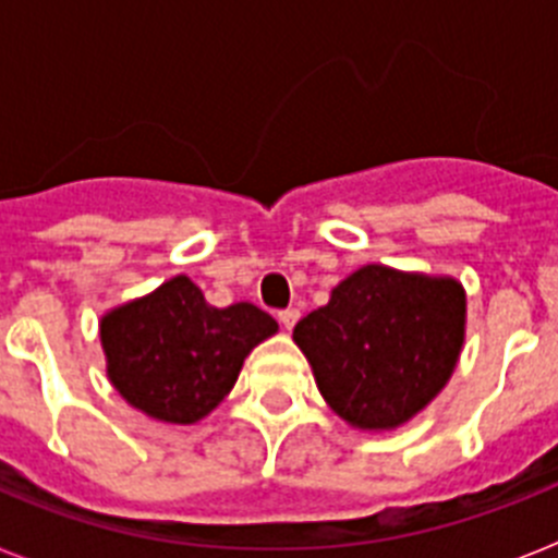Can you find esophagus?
Masks as SVG:
<instances>
[{
	"instance_id": "34e87169",
	"label": "esophagus",
	"mask_w": 558,
	"mask_h": 558,
	"mask_svg": "<svg viewBox=\"0 0 558 558\" xmlns=\"http://www.w3.org/2000/svg\"><path fill=\"white\" fill-rule=\"evenodd\" d=\"M299 318H302V313H299V310H295V307L279 310V324H282L284 329H293V327H295V322H299Z\"/></svg>"
}]
</instances>
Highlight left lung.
<instances>
[{
    "label": "left lung",
    "instance_id": "1",
    "mask_svg": "<svg viewBox=\"0 0 558 558\" xmlns=\"http://www.w3.org/2000/svg\"><path fill=\"white\" fill-rule=\"evenodd\" d=\"M466 299L456 279L399 274L386 265L354 270L295 324L315 383L340 418L386 430L418 413L456 368Z\"/></svg>",
    "mask_w": 558,
    "mask_h": 558
}]
</instances>
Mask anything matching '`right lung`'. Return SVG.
Returning <instances> with one entry per match:
<instances>
[{"mask_svg":"<svg viewBox=\"0 0 558 558\" xmlns=\"http://www.w3.org/2000/svg\"><path fill=\"white\" fill-rule=\"evenodd\" d=\"M274 332V318L254 304L209 307L186 276L111 310L100 324L113 388L147 416L175 425L218 408L245 354Z\"/></svg>","mask_w":558,"mask_h":558,"instance_id":"1","label":"right lung"}]
</instances>
